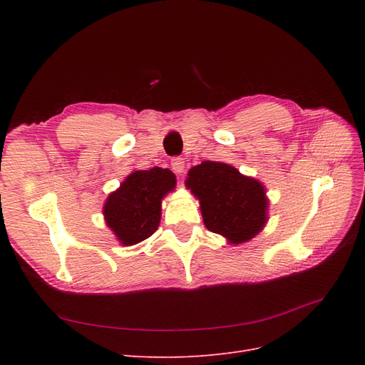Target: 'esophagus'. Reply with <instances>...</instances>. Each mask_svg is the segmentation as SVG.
<instances>
[{"label": "esophagus", "mask_w": 365, "mask_h": 365, "mask_svg": "<svg viewBox=\"0 0 365 365\" xmlns=\"http://www.w3.org/2000/svg\"><path fill=\"white\" fill-rule=\"evenodd\" d=\"M171 168L175 170L178 175H182L185 171V161L182 158H173L171 160Z\"/></svg>", "instance_id": "obj_1"}]
</instances>
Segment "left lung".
I'll use <instances>...</instances> for the list:
<instances>
[{"label":"left lung","mask_w":365,"mask_h":365,"mask_svg":"<svg viewBox=\"0 0 365 365\" xmlns=\"http://www.w3.org/2000/svg\"><path fill=\"white\" fill-rule=\"evenodd\" d=\"M185 185L200 202L205 227L229 244L253 240L269 219L264 185L234 165L202 161L187 171Z\"/></svg>","instance_id":"obj_1"}]
</instances>
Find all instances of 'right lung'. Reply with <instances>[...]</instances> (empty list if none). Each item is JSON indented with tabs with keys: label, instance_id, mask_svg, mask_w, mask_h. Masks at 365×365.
Returning a JSON list of instances; mask_svg holds the SVG:
<instances>
[{
	"label": "right lung",
	"instance_id": "1",
	"mask_svg": "<svg viewBox=\"0 0 365 365\" xmlns=\"http://www.w3.org/2000/svg\"><path fill=\"white\" fill-rule=\"evenodd\" d=\"M176 187L175 173L168 168L133 170L103 204L106 226L124 245L139 244L157 231L161 202Z\"/></svg>",
	"mask_w": 365,
	"mask_h": 365
}]
</instances>
